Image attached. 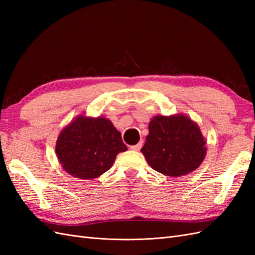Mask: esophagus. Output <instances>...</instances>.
I'll use <instances>...</instances> for the list:
<instances>
[{"instance_id": "esophagus-1", "label": "esophagus", "mask_w": 255, "mask_h": 255, "mask_svg": "<svg viewBox=\"0 0 255 255\" xmlns=\"http://www.w3.org/2000/svg\"><path fill=\"white\" fill-rule=\"evenodd\" d=\"M141 146H142V142H139V143H137V144H135V145L130 146V150H133V151H139V150L141 149Z\"/></svg>"}]
</instances>
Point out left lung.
I'll list each match as a JSON object with an SVG mask.
<instances>
[{
  "mask_svg": "<svg viewBox=\"0 0 255 255\" xmlns=\"http://www.w3.org/2000/svg\"><path fill=\"white\" fill-rule=\"evenodd\" d=\"M154 170L179 177L195 171L205 158L206 140L197 123L184 114L155 116L140 150Z\"/></svg>",
  "mask_w": 255,
  "mask_h": 255,
  "instance_id": "left-lung-1",
  "label": "left lung"
}]
</instances>
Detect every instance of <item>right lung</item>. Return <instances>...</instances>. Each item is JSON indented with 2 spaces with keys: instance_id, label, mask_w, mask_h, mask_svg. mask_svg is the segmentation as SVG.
<instances>
[{
  "instance_id": "obj_1",
  "label": "right lung",
  "mask_w": 255,
  "mask_h": 255,
  "mask_svg": "<svg viewBox=\"0 0 255 255\" xmlns=\"http://www.w3.org/2000/svg\"><path fill=\"white\" fill-rule=\"evenodd\" d=\"M127 150L121 133L110 119L84 114L60 130L55 146L64 170L82 180L102 175L112 168L118 153Z\"/></svg>"
}]
</instances>
